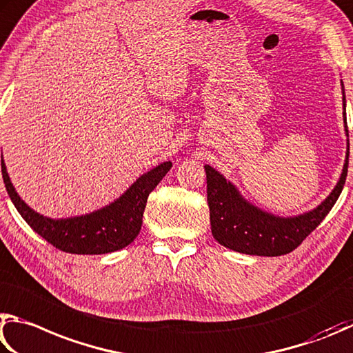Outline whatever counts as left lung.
<instances>
[{"label": "left lung", "mask_w": 353, "mask_h": 353, "mask_svg": "<svg viewBox=\"0 0 353 353\" xmlns=\"http://www.w3.org/2000/svg\"><path fill=\"white\" fill-rule=\"evenodd\" d=\"M343 86L344 127L347 153L343 173L335 189L318 208L296 217H279L265 212L245 200L237 188L211 165H205L208 180V205L212 236L220 245L251 256H283L304 242V239L325 219L344 188L349 167V130L345 122V96Z\"/></svg>", "instance_id": "8db88e82"}]
</instances>
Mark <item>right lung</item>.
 Segmentation results:
<instances>
[{"instance_id": "add662e5", "label": "right lung", "mask_w": 353, "mask_h": 353, "mask_svg": "<svg viewBox=\"0 0 353 353\" xmlns=\"http://www.w3.org/2000/svg\"><path fill=\"white\" fill-rule=\"evenodd\" d=\"M170 167V161L153 167L108 206L79 217L55 220L35 212L20 199L1 161L4 186L17 211L48 243L71 254H105L132 243L141 231L148 194L158 186Z\"/></svg>"}]
</instances>
